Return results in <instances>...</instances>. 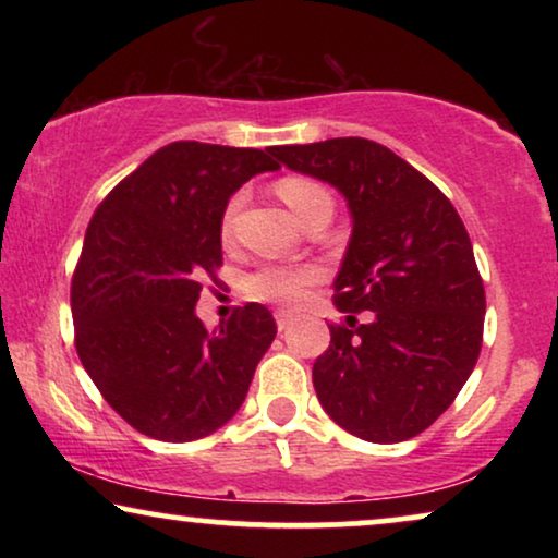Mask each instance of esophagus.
Instances as JSON below:
<instances>
[{
  "label": "esophagus",
  "mask_w": 558,
  "mask_h": 558,
  "mask_svg": "<svg viewBox=\"0 0 558 558\" xmlns=\"http://www.w3.org/2000/svg\"><path fill=\"white\" fill-rule=\"evenodd\" d=\"M274 317H277V327H279V332L289 330V327H292V323H294L292 315H287V312H277V315H274Z\"/></svg>",
  "instance_id": "34e87169"
}]
</instances>
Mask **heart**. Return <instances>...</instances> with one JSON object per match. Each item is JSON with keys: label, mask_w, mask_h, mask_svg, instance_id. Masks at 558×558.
Segmentation results:
<instances>
[{"label": "heart", "mask_w": 558, "mask_h": 558, "mask_svg": "<svg viewBox=\"0 0 558 558\" xmlns=\"http://www.w3.org/2000/svg\"><path fill=\"white\" fill-rule=\"evenodd\" d=\"M277 193L281 201H284L289 208L294 210V216L304 220L310 213L317 208H332V195L327 193L325 185H319L317 180L302 178V174H292V178L279 180ZM243 203V195H233L228 201L223 210V220H220V233L228 239L233 231L235 213H239ZM323 277V271L317 269L315 264H292V266H264L256 274H251L246 281L248 296L262 302H274V304H296L302 300L304 289L315 284Z\"/></svg>", "instance_id": "obj_1"}]
</instances>
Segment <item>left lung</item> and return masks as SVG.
<instances>
[{"label":"left lung","mask_w":558,"mask_h":558,"mask_svg":"<svg viewBox=\"0 0 558 558\" xmlns=\"http://www.w3.org/2000/svg\"><path fill=\"white\" fill-rule=\"evenodd\" d=\"M269 151L338 187L353 218L332 296L348 325H330V348L312 368L319 403L365 441L416 437L452 407L483 348L485 289L462 218L378 142L340 136ZM361 311L365 324L354 319Z\"/></svg>","instance_id":"8db88e82"}]
</instances>
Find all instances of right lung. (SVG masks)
Here are the masks:
<instances>
[{"mask_svg": "<svg viewBox=\"0 0 558 558\" xmlns=\"http://www.w3.org/2000/svg\"><path fill=\"white\" fill-rule=\"evenodd\" d=\"M269 149L172 142L119 182L90 218L71 284L75 350L109 407L159 441L220 429L246 399L277 323L248 302L208 332L195 315L223 264L231 195L279 170Z\"/></svg>", "mask_w": 558, "mask_h": 558, "instance_id": "1", "label": "right lung"}]
</instances>
